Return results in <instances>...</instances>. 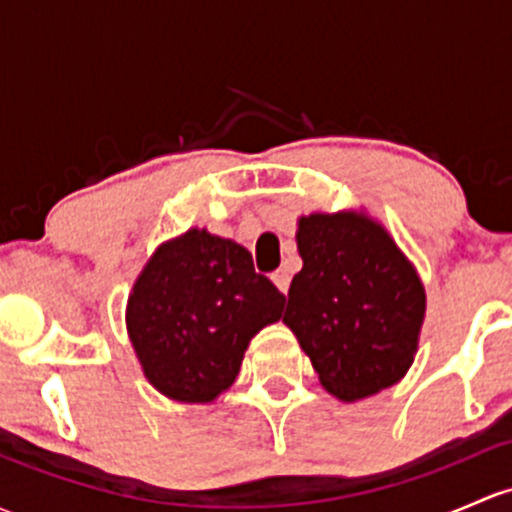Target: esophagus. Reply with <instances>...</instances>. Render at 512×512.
<instances>
[{
	"instance_id": "obj_1",
	"label": "esophagus",
	"mask_w": 512,
	"mask_h": 512,
	"mask_svg": "<svg viewBox=\"0 0 512 512\" xmlns=\"http://www.w3.org/2000/svg\"><path fill=\"white\" fill-rule=\"evenodd\" d=\"M272 282H274V287L279 289V292L287 294L289 292V282H292V279H289L287 270H277L272 274Z\"/></svg>"
}]
</instances>
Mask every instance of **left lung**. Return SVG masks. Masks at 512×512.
<instances>
[{
  "label": "left lung",
  "instance_id": "8db88e82",
  "mask_svg": "<svg viewBox=\"0 0 512 512\" xmlns=\"http://www.w3.org/2000/svg\"><path fill=\"white\" fill-rule=\"evenodd\" d=\"M297 250L304 267L284 324L319 383L343 402L400 383L417 355L427 294L385 225L363 211L301 215Z\"/></svg>",
  "mask_w": 512,
  "mask_h": 512
}]
</instances>
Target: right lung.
Returning <instances> with one entry per match:
<instances>
[{"instance_id": "1", "label": "right lung", "mask_w": 512, "mask_h": 512, "mask_svg": "<svg viewBox=\"0 0 512 512\" xmlns=\"http://www.w3.org/2000/svg\"><path fill=\"white\" fill-rule=\"evenodd\" d=\"M284 294L235 240L191 228L154 250L127 299V333L154 390L215 402L240 373L252 336L282 319Z\"/></svg>"}]
</instances>
